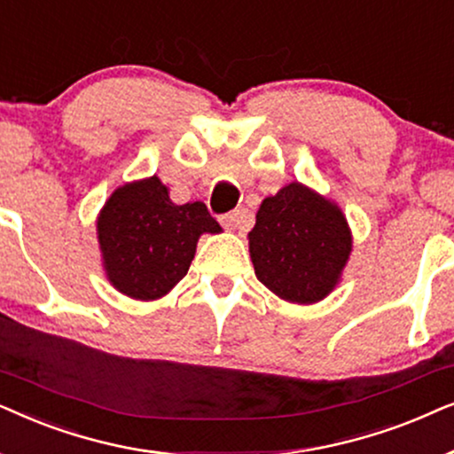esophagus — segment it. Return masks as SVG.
Returning <instances> with one entry per match:
<instances>
[{
    "label": "esophagus",
    "mask_w": 454,
    "mask_h": 454,
    "mask_svg": "<svg viewBox=\"0 0 454 454\" xmlns=\"http://www.w3.org/2000/svg\"><path fill=\"white\" fill-rule=\"evenodd\" d=\"M220 222H222V226L226 228V231H237V228L240 226V214H239V211L223 214V215H220Z\"/></svg>",
    "instance_id": "esophagus-1"
}]
</instances>
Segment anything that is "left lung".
<instances>
[{
	"mask_svg": "<svg viewBox=\"0 0 454 454\" xmlns=\"http://www.w3.org/2000/svg\"><path fill=\"white\" fill-rule=\"evenodd\" d=\"M353 251L342 209L303 183L265 197L249 232L257 280L288 303L313 305L338 286Z\"/></svg>",
	"mask_w": 454,
	"mask_h": 454,
	"instance_id": "8db88e82",
	"label": "left lung"
}]
</instances>
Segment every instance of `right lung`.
Wrapping results in <instances>:
<instances>
[{"label": "right lung", "instance_id": "add662e5", "mask_svg": "<svg viewBox=\"0 0 454 454\" xmlns=\"http://www.w3.org/2000/svg\"><path fill=\"white\" fill-rule=\"evenodd\" d=\"M220 232L205 203L176 205L155 174L118 186L97 215L106 278L137 301L166 297L189 271L201 234Z\"/></svg>", "mask_w": 454, "mask_h": 454}]
</instances>
